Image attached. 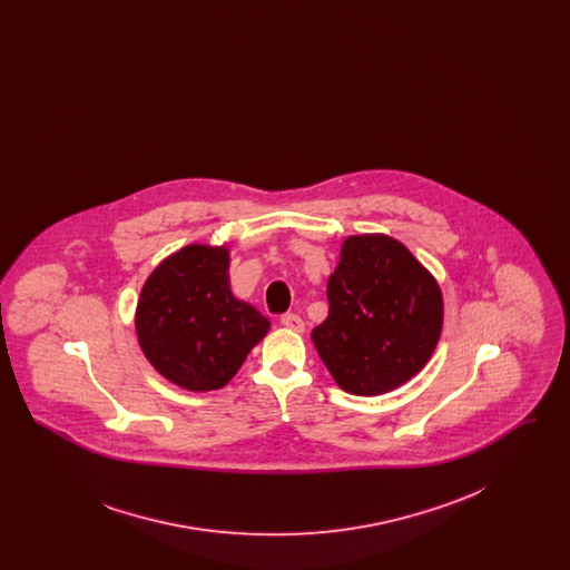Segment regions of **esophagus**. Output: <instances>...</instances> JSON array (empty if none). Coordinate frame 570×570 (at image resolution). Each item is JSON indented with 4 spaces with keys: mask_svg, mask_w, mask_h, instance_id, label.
Returning a JSON list of instances; mask_svg holds the SVG:
<instances>
[{
    "mask_svg": "<svg viewBox=\"0 0 570 570\" xmlns=\"http://www.w3.org/2000/svg\"><path fill=\"white\" fill-rule=\"evenodd\" d=\"M282 325L291 328V331H297V333H303V328H305V323L301 321V316H297V314H284Z\"/></svg>",
    "mask_w": 570,
    "mask_h": 570,
    "instance_id": "1",
    "label": "esophagus"
}]
</instances>
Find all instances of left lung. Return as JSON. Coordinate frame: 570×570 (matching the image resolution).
<instances>
[{
  "mask_svg": "<svg viewBox=\"0 0 570 570\" xmlns=\"http://www.w3.org/2000/svg\"><path fill=\"white\" fill-rule=\"evenodd\" d=\"M326 297L328 316L312 340L346 393H389L432 358L444 321L442 291L402 242L348 237Z\"/></svg>",
  "mask_w": 570,
  "mask_h": 570,
  "instance_id": "1",
  "label": "left lung"
}]
</instances>
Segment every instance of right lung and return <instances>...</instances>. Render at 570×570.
<instances>
[{
    "label": "right lung",
    "instance_id": "add662e5",
    "mask_svg": "<svg viewBox=\"0 0 570 570\" xmlns=\"http://www.w3.org/2000/svg\"><path fill=\"white\" fill-rule=\"evenodd\" d=\"M224 245L190 244L164 258L136 305V337L164 379L188 391H216L239 372L272 323L239 301Z\"/></svg>",
    "mask_w": 570,
    "mask_h": 570
}]
</instances>
